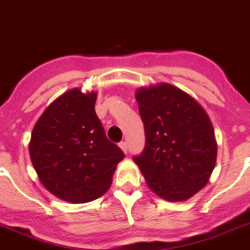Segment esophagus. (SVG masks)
<instances>
[{"label": "esophagus", "instance_id": "esophagus-1", "mask_svg": "<svg viewBox=\"0 0 250 250\" xmlns=\"http://www.w3.org/2000/svg\"><path fill=\"white\" fill-rule=\"evenodd\" d=\"M120 148L122 149L123 153L127 154V151H128V146H127V143H125V142H121V143H120Z\"/></svg>", "mask_w": 250, "mask_h": 250}]
</instances>
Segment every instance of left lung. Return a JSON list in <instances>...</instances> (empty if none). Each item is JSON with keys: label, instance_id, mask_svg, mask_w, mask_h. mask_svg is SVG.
<instances>
[{"label": "left lung", "instance_id": "left-lung-1", "mask_svg": "<svg viewBox=\"0 0 250 250\" xmlns=\"http://www.w3.org/2000/svg\"><path fill=\"white\" fill-rule=\"evenodd\" d=\"M146 146L133 160L153 192L185 201L208 181L217 158L208 116L190 95L170 83L137 91Z\"/></svg>", "mask_w": 250, "mask_h": 250}]
</instances>
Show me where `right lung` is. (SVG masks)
Wrapping results in <instances>:
<instances>
[{"mask_svg":"<svg viewBox=\"0 0 250 250\" xmlns=\"http://www.w3.org/2000/svg\"><path fill=\"white\" fill-rule=\"evenodd\" d=\"M95 92L74 88L46 107L32 132L29 155L44 188L60 200L85 204L109 188L125 158L106 137Z\"/></svg>","mask_w":250,"mask_h":250,"instance_id":"right-lung-1","label":"right lung"}]
</instances>
